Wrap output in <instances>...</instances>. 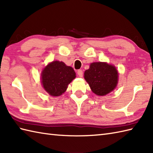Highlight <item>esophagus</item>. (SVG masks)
<instances>
[{"label":"esophagus","mask_w":153,"mask_h":153,"mask_svg":"<svg viewBox=\"0 0 153 153\" xmlns=\"http://www.w3.org/2000/svg\"><path fill=\"white\" fill-rule=\"evenodd\" d=\"M77 74H78V76L79 77H82L83 76V71L82 70H77Z\"/></svg>","instance_id":"obj_1"}]
</instances>
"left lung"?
I'll return each mask as SVG.
<instances>
[{
	"label": "left lung",
	"instance_id": "1",
	"mask_svg": "<svg viewBox=\"0 0 153 153\" xmlns=\"http://www.w3.org/2000/svg\"><path fill=\"white\" fill-rule=\"evenodd\" d=\"M118 74L116 68L106 62H93L84 73V78L92 91L99 96L106 95L115 89Z\"/></svg>",
	"mask_w": 153,
	"mask_h": 153
}]
</instances>
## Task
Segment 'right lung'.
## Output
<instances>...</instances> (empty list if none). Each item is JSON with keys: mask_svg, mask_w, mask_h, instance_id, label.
<instances>
[{"mask_svg": "<svg viewBox=\"0 0 153 153\" xmlns=\"http://www.w3.org/2000/svg\"><path fill=\"white\" fill-rule=\"evenodd\" d=\"M76 77V72L63 62L54 61L44 68L41 74V82L45 91L53 97L64 93L68 84Z\"/></svg>", "mask_w": 153, "mask_h": 153, "instance_id": "obj_1", "label": "right lung"}]
</instances>
